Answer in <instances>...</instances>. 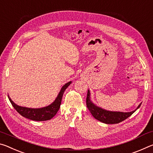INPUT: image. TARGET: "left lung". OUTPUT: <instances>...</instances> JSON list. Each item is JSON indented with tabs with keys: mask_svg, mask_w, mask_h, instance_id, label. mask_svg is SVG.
Instances as JSON below:
<instances>
[{
	"mask_svg": "<svg viewBox=\"0 0 153 153\" xmlns=\"http://www.w3.org/2000/svg\"><path fill=\"white\" fill-rule=\"evenodd\" d=\"M142 103L138 105L135 110L131 112H120V111H110L103 109V108L97 107L90 100V90H88L86 97V105L87 107L91 113L93 117L96 120L101 121L102 123L107 124H115L120 123L123 120L131 116L138 108L140 107Z\"/></svg>",
	"mask_w": 153,
	"mask_h": 153,
	"instance_id": "1",
	"label": "left lung"
}]
</instances>
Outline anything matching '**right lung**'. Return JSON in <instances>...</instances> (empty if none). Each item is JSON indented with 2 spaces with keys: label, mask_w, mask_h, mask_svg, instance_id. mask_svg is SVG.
<instances>
[{
  "label": "right lung",
  "mask_w": 153,
  "mask_h": 153,
  "mask_svg": "<svg viewBox=\"0 0 153 153\" xmlns=\"http://www.w3.org/2000/svg\"><path fill=\"white\" fill-rule=\"evenodd\" d=\"M71 84V82H67L64 86L62 87L61 91L59 92L57 97L56 98L52 104L50 105L46 106L45 107L39 108H27V107H21L15 104V103L13 101L8 95V98L11 102V105L16 110L18 113H19L21 115L23 116L25 118L29 119L31 120L37 121H46L49 120L53 118L55 116L56 113L60 108V106L61 104L62 97H63V93L65 90L68 87L69 85Z\"/></svg>",
  "instance_id": "add662e5"
}]
</instances>
